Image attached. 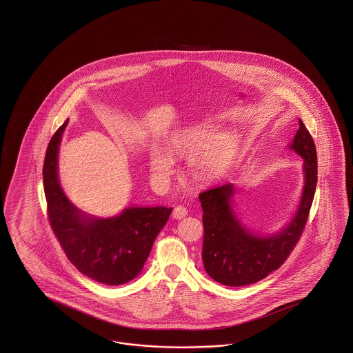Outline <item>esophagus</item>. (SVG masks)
Wrapping results in <instances>:
<instances>
[{
    "label": "esophagus",
    "instance_id": "1",
    "mask_svg": "<svg viewBox=\"0 0 353 353\" xmlns=\"http://www.w3.org/2000/svg\"><path fill=\"white\" fill-rule=\"evenodd\" d=\"M186 214H188V209L185 208L184 205H177V206H174L173 213H172L173 219H184V217H186Z\"/></svg>",
    "mask_w": 353,
    "mask_h": 353
}]
</instances>
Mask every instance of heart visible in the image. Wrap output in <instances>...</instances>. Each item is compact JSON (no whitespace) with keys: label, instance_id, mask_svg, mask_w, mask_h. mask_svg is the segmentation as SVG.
Masks as SVG:
<instances>
[{"label":"heart","instance_id":"obj_1","mask_svg":"<svg viewBox=\"0 0 353 353\" xmlns=\"http://www.w3.org/2000/svg\"><path fill=\"white\" fill-rule=\"evenodd\" d=\"M209 125L188 127L174 136L170 153L190 154L188 160L189 177L200 184H209L219 179L239 152L241 139L235 132L216 134ZM172 169V160L167 154H153L151 172L156 177H167Z\"/></svg>","mask_w":353,"mask_h":353}]
</instances>
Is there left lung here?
<instances>
[{
  "instance_id": "8db88e82",
  "label": "left lung",
  "mask_w": 353,
  "mask_h": 353,
  "mask_svg": "<svg viewBox=\"0 0 353 353\" xmlns=\"http://www.w3.org/2000/svg\"><path fill=\"white\" fill-rule=\"evenodd\" d=\"M290 148L304 160V188L295 216L281 232L263 236L249 230L233 210V184L219 185L200 193L205 232L202 261L209 276L221 285L239 287L266 278L285 263L296 246L318 183L315 143L301 119Z\"/></svg>"
}]
</instances>
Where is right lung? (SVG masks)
I'll return each instance as SVG.
<instances>
[{
	"mask_svg": "<svg viewBox=\"0 0 353 353\" xmlns=\"http://www.w3.org/2000/svg\"><path fill=\"white\" fill-rule=\"evenodd\" d=\"M68 123L52 134L43 163L51 229L68 261L85 276L103 285H124L143 269L172 208H127L111 219L88 217L77 209L58 180V150Z\"/></svg>",
	"mask_w": 353,
	"mask_h": 353,
	"instance_id": "1",
	"label": "right lung"
}]
</instances>
